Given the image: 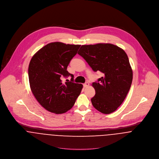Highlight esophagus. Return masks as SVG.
Listing matches in <instances>:
<instances>
[{
    "mask_svg": "<svg viewBox=\"0 0 159 159\" xmlns=\"http://www.w3.org/2000/svg\"><path fill=\"white\" fill-rule=\"evenodd\" d=\"M83 86H84V88H87V87H88V86H89V83L86 82V83H85L83 84Z\"/></svg>",
    "mask_w": 159,
    "mask_h": 159,
    "instance_id": "esophagus-1",
    "label": "esophagus"
}]
</instances>
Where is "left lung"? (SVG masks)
Returning <instances> with one entry per match:
<instances>
[{"mask_svg":"<svg viewBox=\"0 0 159 159\" xmlns=\"http://www.w3.org/2000/svg\"><path fill=\"white\" fill-rule=\"evenodd\" d=\"M78 54L94 71L103 76L92 83L95 95L91 98L93 107L103 114L115 111L125 100L133 79V71L125 52L111 43L82 45Z\"/></svg>","mask_w":159,"mask_h":159,"instance_id":"left-lung-1","label":"left lung"}]
</instances>
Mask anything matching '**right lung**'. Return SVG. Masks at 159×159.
I'll return each mask as SVG.
<instances>
[{"label":"right lung","instance_id":"obj_1","mask_svg":"<svg viewBox=\"0 0 159 159\" xmlns=\"http://www.w3.org/2000/svg\"><path fill=\"white\" fill-rule=\"evenodd\" d=\"M80 46L52 42L39 49L30 61V89L38 102L49 112L66 113L81 92L83 84L73 83V75L67 70ZM69 75L72 77L71 81L64 84L61 78Z\"/></svg>","mask_w":159,"mask_h":159}]
</instances>
